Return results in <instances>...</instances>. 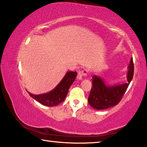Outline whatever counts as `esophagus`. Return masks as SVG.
<instances>
[{"mask_svg": "<svg viewBox=\"0 0 147 147\" xmlns=\"http://www.w3.org/2000/svg\"><path fill=\"white\" fill-rule=\"evenodd\" d=\"M88 73V71L87 70V69H84V70H83V71H79L78 73V75H77V79L81 80H82L83 76H86Z\"/></svg>", "mask_w": 147, "mask_h": 147, "instance_id": "esophagus-1", "label": "esophagus"}]
</instances>
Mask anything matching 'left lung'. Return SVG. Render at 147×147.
I'll return each instance as SVG.
<instances>
[{"label":"left lung","mask_w":147,"mask_h":147,"mask_svg":"<svg viewBox=\"0 0 147 147\" xmlns=\"http://www.w3.org/2000/svg\"><path fill=\"white\" fill-rule=\"evenodd\" d=\"M127 83L107 85L101 77L94 75L88 102L96 109H105L117 105L121 100L134 76L133 59L128 67Z\"/></svg>","instance_id":"8db88e82"}]
</instances>
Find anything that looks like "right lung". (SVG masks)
I'll return each mask as SVG.
<instances>
[{
  "mask_svg": "<svg viewBox=\"0 0 147 147\" xmlns=\"http://www.w3.org/2000/svg\"><path fill=\"white\" fill-rule=\"evenodd\" d=\"M76 76V72L67 71L60 82L53 90L41 94H34L29 92L28 94L31 97L43 105L49 107L58 106L65 100L68 93L69 89L75 80Z\"/></svg>",
  "mask_w": 147,
  "mask_h": 147,
  "instance_id": "add662e5",
  "label": "right lung"
}]
</instances>
